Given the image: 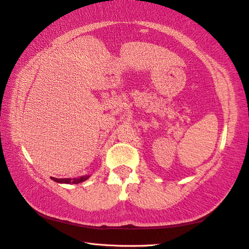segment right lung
Listing matches in <instances>:
<instances>
[{"label":"right lung","instance_id":"obj_1","mask_svg":"<svg viewBox=\"0 0 249 249\" xmlns=\"http://www.w3.org/2000/svg\"><path fill=\"white\" fill-rule=\"evenodd\" d=\"M89 177L90 175L80 176L78 178H55V177H52V179L55 182H59V184H79V182L87 180Z\"/></svg>","mask_w":249,"mask_h":249}]
</instances>
